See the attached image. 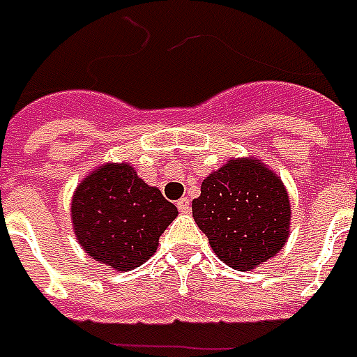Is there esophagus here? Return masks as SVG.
<instances>
[{"label":"esophagus","mask_w":357,"mask_h":357,"mask_svg":"<svg viewBox=\"0 0 357 357\" xmlns=\"http://www.w3.org/2000/svg\"><path fill=\"white\" fill-rule=\"evenodd\" d=\"M178 210L181 213L191 212V202H189V199H179L178 200Z\"/></svg>","instance_id":"34e87169"}]
</instances>
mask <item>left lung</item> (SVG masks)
Wrapping results in <instances>:
<instances>
[{
    "instance_id": "8db88e82",
    "label": "left lung",
    "mask_w": 357,
    "mask_h": 357,
    "mask_svg": "<svg viewBox=\"0 0 357 357\" xmlns=\"http://www.w3.org/2000/svg\"><path fill=\"white\" fill-rule=\"evenodd\" d=\"M192 218L219 259L252 271L286 245L291 204L282 179L261 160L232 158L202 181Z\"/></svg>"
}]
</instances>
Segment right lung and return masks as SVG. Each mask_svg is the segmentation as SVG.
Instances as JSON below:
<instances>
[{"label": "right lung", "instance_id": "obj_1", "mask_svg": "<svg viewBox=\"0 0 357 357\" xmlns=\"http://www.w3.org/2000/svg\"><path fill=\"white\" fill-rule=\"evenodd\" d=\"M178 208L126 162L98 166L71 199V223L84 252L115 271H132L157 252Z\"/></svg>", "mask_w": 357, "mask_h": 357}]
</instances>
